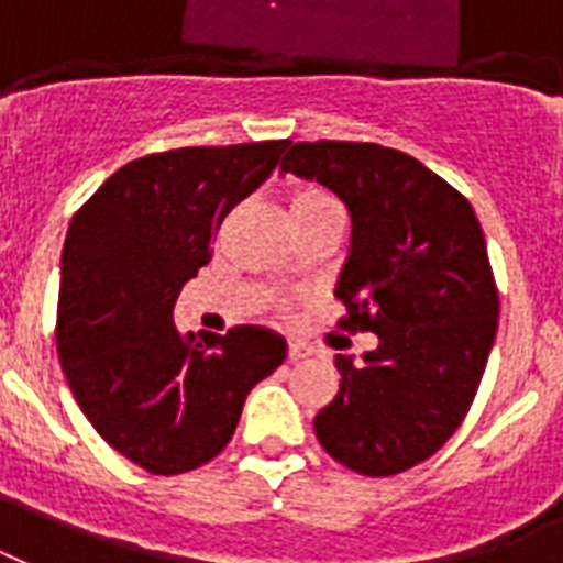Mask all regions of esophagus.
<instances>
[{
    "label": "esophagus",
    "mask_w": 563,
    "mask_h": 563,
    "mask_svg": "<svg viewBox=\"0 0 563 563\" xmlns=\"http://www.w3.org/2000/svg\"><path fill=\"white\" fill-rule=\"evenodd\" d=\"M311 356V346L302 344V341H290L287 344V362H299V358Z\"/></svg>",
    "instance_id": "esophagus-1"
}]
</instances>
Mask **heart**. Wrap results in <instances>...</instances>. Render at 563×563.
Segmentation results:
<instances>
[{
    "instance_id": "1",
    "label": "heart",
    "mask_w": 563,
    "mask_h": 563,
    "mask_svg": "<svg viewBox=\"0 0 563 563\" xmlns=\"http://www.w3.org/2000/svg\"><path fill=\"white\" fill-rule=\"evenodd\" d=\"M287 207H290V217L306 219L311 213H320V210H332L335 201L329 192H323L320 186H297L290 196H287Z\"/></svg>"
}]
</instances>
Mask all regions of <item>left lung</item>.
Masks as SVG:
<instances>
[{
    "label": "left lung",
    "instance_id": "obj_1",
    "mask_svg": "<svg viewBox=\"0 0 563 563\" xmlns=\"http://www.w3.org/2000/svg\"><path fill=\"white\" fill-rule=\"evenodd\" d=\"M282 172L323 184L350 210L341 327L377 335L362 362L335 356L341 388L317 412V439L358 475L407 472L466 418L496 341L481 222L454 186L395 147L297 142Z\"/></svg>",
    "mask_w": 563,
    "mask_h": 563
}]
</instances>
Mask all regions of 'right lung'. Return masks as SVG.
<instances>
[{
	"instance_id": "1",
	"label": "right lung",
	"mask_w": 563,
	"mask_h": 563,
	"mask_svg": "<svg viewBox=\"0 0 563 563\" xmlns=\"http://www.w3.org/2000/svg\"><path fill=\"white\" fill-rule=\"evenodd\" d=\"M287 147H177L126 163L79 207L65 236L56 344L97 433L151 475H180L231 442L249 391L287 356L264 327L180 335V287L210 261L231 207Z\"/></svg>"
}]
</instances>
